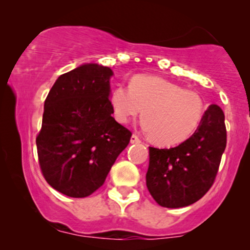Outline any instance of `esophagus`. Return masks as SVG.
Instances as JSON below:
<instances>
[{
    "label": "esophagus",
    "mask_w": 250,
    "mask_h": 250,
    "mask_svg": "<svg viewBox=\"0 0 250 250\" xmlns=\"http://www.w3.org/2000/svg\"><path fill=\"white\" fill-rule=\"evenodd\" d=\"M130 142L135 143V145H137V143L141 142V139H140V137L137 136L136 134H133V135H131V137H130Z\"/></svg>",
    "instance_id": "esophagus-1"
}]
</instances>
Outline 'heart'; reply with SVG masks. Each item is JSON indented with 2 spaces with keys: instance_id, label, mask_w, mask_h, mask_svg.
<instances>
[{
  "instance_id": "heart-1",
  "label": "heart",
  "mask_w": 250,
  "mask_h": 250,
  "mask_svg": "<svg viewBox=\"0 0 250 250\" xmlns=\"http://www.w3.org/2000/svg\"><path fill=\"white\" fill-rule=\"evenodd\" d=\"M109 101L120 123L129 122L143 108V129L163 146L186 141L199 127L205 113L199 94L153 75L134 76L129 87L117 84Z\"/></svg>"
}]
</instances>
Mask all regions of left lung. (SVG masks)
I'll list each match as a JSON object with an SVG mask.
<instances>
[{
  "instance_id": "obj_1",
  "label": "left lung",
  "mask_w": 250,
  "mask_h": 250,
  "mask_svg": "<svg viewBox=\"0 0 250 250\" xmlns=\"http://www.w3.org/2000/svg\"><path fill=\"white\" fill-rule=\"evenodd\" d=\"M227 145L225 114L210 104L195 133L177 147H149L146 182L162 207L181 208L199 201L213 186Z\"/></svg>"
}]
</instances>
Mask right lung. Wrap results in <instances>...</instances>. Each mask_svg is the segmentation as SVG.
Segmentation results:
<instances>
[{
    "mask_svg": "<svg viewBox=\"0 0 250 250\" xmlns=\"http://www.w3.org/2000/svg\"><path fill=\"white\" fill-rule=\"evenodd\" d=\"M110 68L89 63L56 80L44 101L37 155L45 181L60 193L85 197L104 183L131 131L111 114Z\"/></svg>",
    "mask_w": 250,
    "mask_h": 250,
    "instance_id": "right-lung-1",
    "label": "right lung"
}]
</instances>
